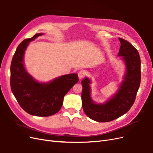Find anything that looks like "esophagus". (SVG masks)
<instances>
[{"mask_svg": "<svg viewBox=\"0 0 153 153\" xmlns=\"http://www.w3.org/2000/svg\"><path fill=\"white\" fill-rule=\"evenodd\" d=\"M86 75V73H85V71H80L78 72V78H79V79H80V80H81V79H82L84 76H85V75Z\"/></svg>", "mask_w": 153, "mask_h": 153, "instance_id": "34e87169", "label": "esophagus"}]
</instances>
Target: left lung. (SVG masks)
I'll use <instances>...</instances> for the list:
<instances>
[{"label": "left lung", "instance_id": "1", "mask_svg": "<svg viewBox=\"0 0 153 153\" xmlns=\"http://www.w3.org/2000/svg\"><path fill=\"white\" fill-rule=\"evenodd\" d=\"M120 47L118 54L125 65L123 80L115 94L103 103L95 102L91 97L92 81L87 76L82 80V101L84 112L88 118L97 122H108L125 114L132 106L140 83L139 54L128 41L119 38Z\"/></svg>", "mask_w": 153, "mask_h": 153}]
</instances>
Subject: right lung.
Listing matches in <instances>:
<instances>
[{
	"label": "right lung",
	"mask_w": 153,
	"mask_h": 153,
	"mask_svg": "<svg viewBox=\"0 0 153 153\" xmlns=\"http://www.w3.org/2000/svg\"><path fill=\"white\" fill-rule=\"evenodd\" d=\"M42 35L36 33L18 45L10 65V83L15 98L26 113L45 117L61 109L65 96L78 82V77L76 73H71L40 82L27 71L24 63L25 51L30 42Z\"/></svg>",
	"instance_id": "right-lung-1"
}]
</instances>
